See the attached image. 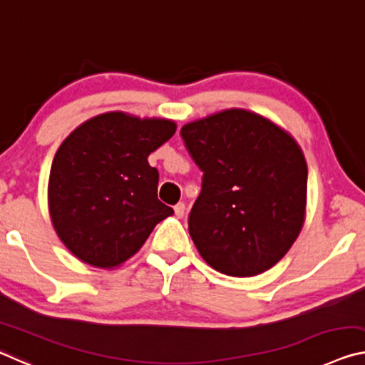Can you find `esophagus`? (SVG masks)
I'll return each mask as SVG.
<instances>
[{
    "label": "esophagus",
    "mask_w": 365,
    "mask_h": 365,
    "mask_svg": "<svg viewBox=\"0 0 365 365\" xmlns=\"http://www.w3.org/2000/svg\"><path fill=\"white\" fill-rule=\"evenodd\" d=\"M185 202H178V205H175V207H174V211H175V215L178 219L180 217H183V214H185Z\"/></svg>",
    "instance_id": "1"
}]
</instances>
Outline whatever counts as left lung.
I'll list each match as a JSON object with an SVG mask.
<instances>
[{"label": "left lung", "instance_id": "left-lung-1", "mask_svg": "<svg viewBox=\"0 0 365 365\" xmlns=\"http://www.w3.org/2000/svg\"><path fill=\"white\" fill-rule=\"evenodd\" d=\"M202 170L188 217L201 257L220 274L252 277L280 261L304 224L307 164L288 132L246 109L182 127Z\"/></svg>", "mask_w": 365, "mask_h": 365}]
</instances>
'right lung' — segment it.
<instances>
[{"instance_id":"1","label":"right lung","mask_w":365,"mask_h":365,"mask_svg":"<svg viewBox=\"0 0 365 365\" xmlns=\"http://www.w3.org/2000/svg\"><path fill=\"white\" fill-rule=\"evenodd\" d=\"M175 130L174 120L114 110L91 117L61 143L48 207L61 242L80 261L119 267L174 214L158 200L159 172L148 156Z\"/></svg>"}]
</instances>
